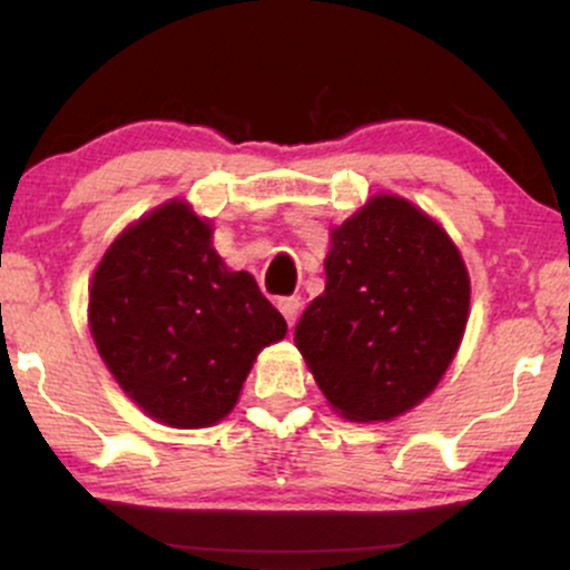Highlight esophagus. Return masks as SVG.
<instances>
[{
	"instance_id": "34e87169",
	"label": "esophagus",
	"mask_w": 570,
	"mask_h": 570,
	"mask_svg": "<svg viewBox=\"0 0 570 570\" xmlns=\"http://www.w3.org/2000/svg\"><path fill=\"white\" fill-rule=\"evenodd\" d=\"M276 305H278L281 316L286 318V324L294 326V322H297V316H299V299L297 297H281Z\"/></svg>"
}]
</instances>
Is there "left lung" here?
Instances as JSON below:
<instances>
[{
    "mask_svg": "<svg viewBox=\"0 0 570 570\" xmlns=\"http://www.w3.org/2000/svg\"><path fill=\"white\" fill-rule=\"evenodd\" d=\"M326 286L294 345L345 421H394L453 364L472 284L448 230L402 195L377 193L332 227Z\"/></svg>",
    "mask_w": 570,
    "mask_h": 570,
    "instance_id": "left-lung-1",
    "label": "left lung"
}]
</instances>
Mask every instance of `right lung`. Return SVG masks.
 <instances>
[{
    "label": "right lung",
    "mask_w": 570,
    "mask_h": 570,
    "mask_svg": "<svg viewBox=\"0 0 570 570\" xmlns=\"http://www.w3.org/2000/svg\"><path fill=\"white\" fill-rule=\"evenodd\" d=\"M214 227L171 198L130 222L104 252L88 289L98 356L149 417L206 429L238 402L284 316L246 271L214 248Z\"/></svg>",
    "instance_id": "1"
}]
</instances>
